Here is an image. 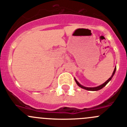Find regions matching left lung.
Masks as SVG:
<instances>
[{
	"mask_svg": "<svg viewBox=\"0 0 127 127\" xmlns=\"http://www.w3.org/2000/svg\"><path fill=\"white\" fill-rule=\"evenodd\" d=\"M115 71H116V67H115V69H114V71H113V74H112V76L110 77V78H109L108 80L107 81H106V82H105V83H104L103 84H102V85H100V86H97V87H94V88H88V87H85V86H82V85H80V84L78 82V81H77V80H76V79H74V80H75V81H76V83L77 85H78V86H80V87H81V88L85 89V90H89V91H97V90H101V88H103L104 86H106V84H107L108 83L109 81H110V80H112V77L113 76V75H114L115 73Z\"/></svg>",
	"mask_w": 127,
	"mask_h": 127,
	"instance_id": "8db88e82",
	"label": "left lung"
}]
</instances>
